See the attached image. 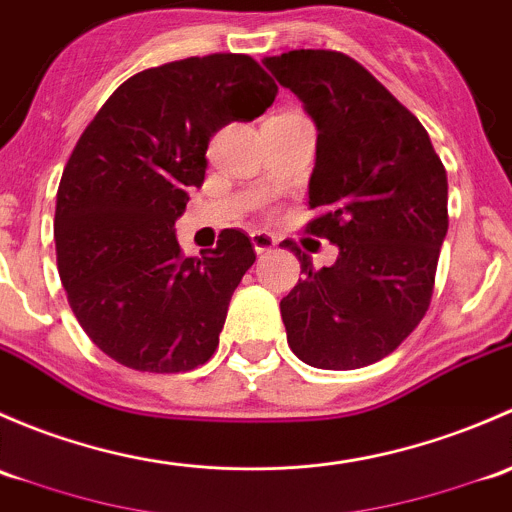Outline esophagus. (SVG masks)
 Here are the masks:
<instances>
[{
	"label": "esophagus",
	"instance_id": "1",
	"mask_svg": "<svg viewBox=\"0 0 512 512\" xmlns=\"http://www.w3.org/2000/svg\"><path fill=\"white\" fill-rule=\"evenodd\" d=\"M251 244H254L256 254H268L278 246V239L268 231H251Z\"/></svg>",
	"mask_w": 512,
	"mask_h": 512
}]
</instances>
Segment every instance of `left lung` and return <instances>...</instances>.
I'll return each instance as SVG.
<instances>
[{
	"mask_svg": "<svg viewBox=\"0 0 512 512\" xmlns=\"http://www.w3.org/2000/svg\"><path fill=\"white\" fill-rule=\"evenodd\" d=\"M263 66L318 128L308 234L337 246L315 271L293 241L303 281L281 300L288 345L305 365L357 370L397 350L429 310L449 231V182L424 125L367 68L300 49Z\"/></svg>",
	"mask_w": 512,
	"mask_h": 512,
	"instance_id": "left-lung-1",
	"label": "left lung"
}]
</instances>
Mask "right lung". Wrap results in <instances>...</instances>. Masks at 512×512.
<instances>
[{
	"label": "right lung",
	"mask_w": 512,
	"mask_h": 512,
	"mask_svg": "<svg viewBox=\"0 0 512 512\" xmlns=\"http://www.w3.org/2000/svg\"><path fill=\"white\" fill-rule=\"evenodd\" d=\"M276 93L251 56H192L128 78L78 138L56 194V258L73 315L120 365L187 372L217 350L254 246L224 229L217 249L184 258L175 221L202 187L209 138Z\"/></svg>",
	"instance_id": "add662e5"
}]
</instances>
